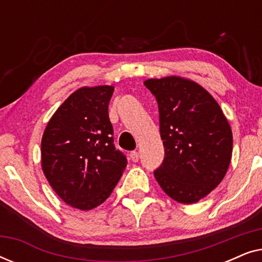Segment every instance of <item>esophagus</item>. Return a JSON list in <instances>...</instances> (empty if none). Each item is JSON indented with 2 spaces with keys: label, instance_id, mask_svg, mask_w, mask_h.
Listing matches in <instances>:
<instances>
[{
  "label": "esophagus",
  "instance_id": "obj_1",
  "mask_svg": "<svg viewBox=\"0 0 262 262\" xmlns=\"http://www.w3.org/2000/svg\"><path fill=\"white\" fill-rule=\"evenodd\" d=\"M130 159L132 162H137L139 160V152L138 151H131L130 152Z\"/></svg>",
  "mask_w": 262,
  "mask_h": 262
}]
</instances>
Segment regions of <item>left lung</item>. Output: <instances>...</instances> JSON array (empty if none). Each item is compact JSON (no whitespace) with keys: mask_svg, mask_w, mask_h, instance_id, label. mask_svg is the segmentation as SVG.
<instances>
[{"mask_svg":"<svg viewBox=\"0 0 262 262\" xmlns=\"http://www.w3.org/2000/svg\"><path fill=\"white\" fill-rule=\"evenodd\" d=\"M164 159L154 171L161 188L181 204L199 202L223 180L230 164L232 132L216 100L187 78H150Z\"/></svg>","mask_w":262,"mask_h":262,"instance_id":"left-lung-1","label":"left lung"}]
</instances>
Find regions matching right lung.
<instances>
[{
    "label": "right lung",
    "instance_id": "obj_1",
    "mask_svg": "<svg viewBox=\"0 0 262 262\" xmlns=\"http://www.w3.org/2000/svg\"><path fill=\"white\" fill-rule=\"evenodd\" d=\"M114 87H82L46 125L41 168L49 184L68 205L88 211L108 198L126 168L113 144L108 103Z\"/></svg>",
    "mask_w": 262,
    "mask_h": 262
}]
</instances>
